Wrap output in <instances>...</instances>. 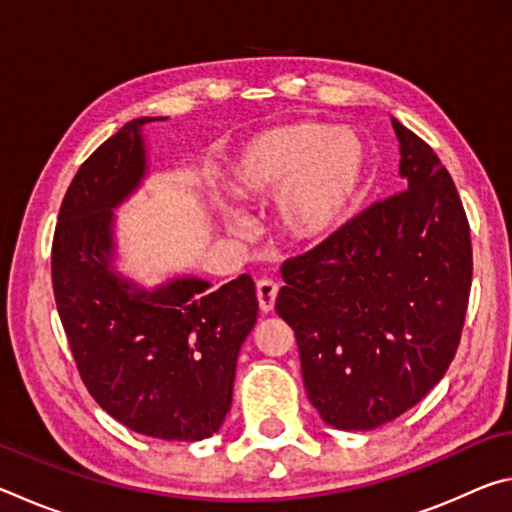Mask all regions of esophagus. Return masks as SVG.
Wrapping results in <instances>:
<instances>
[{"label": "esophagus", "instance_id": "34e87169", "mask_svg": "<svg viewBox=\"0 0 512 512\" xmlns=\"http://www.w3.org/2000/svg\"><path fill=\"white\" fill-rule=\"evenodd\" d=\"M277 289H280V287H277L273 280H259L257 282V302H259V309H262L264 314L273 311Z\"/></svg>", "mask_w": 512, "mask_h": 512}]
</instances>
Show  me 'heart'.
Segmentation results:
<instances>
[{
  "instance_id": "heart-1",
  "label": "heart",
  "mask_w": 512,
  "mask_h": 512,
  "mask_svg": "<svg viewBox=\"0 0 512 512\" xmlns=\"http://www.w3.org/2000/svg\"><path fill=\"white\" fill-rule=\"evenodd\" d=\"M370 149L363 135L329 121H291L264 128L228 162V189L241 201L277 196L280 228L298 244H323L348 225L366 196ZM228 228L239 216L221 210Z\"/></svg>"
}]
</instances>
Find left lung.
<instances>
[{
    "label": "left lung",
    "instance_id": "1",
    "mask_svg": "<svg viewBox=\"0 0 512 512\" xmlns=\"http://www.w3.org/2000/svg\"><path fill=\"white\" fill-rule=\"evenodd\" d=\"M393 128L406 192L284 262L275 300L309 402L343 431L395 420L443 379L470 300V225L454 180L427 142Z\"/></svg>",
    "mask_w": 512,
    "mask_h": 512
}]
</instances>
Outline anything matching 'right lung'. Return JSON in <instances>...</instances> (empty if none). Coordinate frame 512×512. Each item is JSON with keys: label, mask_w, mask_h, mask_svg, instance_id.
I'll use <instances>...</instances> for the list:
<instances>
[{"label": "right lung", "mask_w": 512, "mask_h": 512, "mask_svg": "<svg viewBox=\"0 0 512 512\" xmlns=\"http://www.w3.org/2000/svg\"><path fill=\"white\" fill-rule=\"evenodd\" d=\"M140 117L81 164L58 214L51 280L83 384L124 427L210 438L232 404L237 357L257 320L250 275L210 291L194 275L146 289L117 271L115 210L149 176Z\"/></svg>", "instance_id": "obj_1"}]
</instances>
